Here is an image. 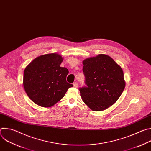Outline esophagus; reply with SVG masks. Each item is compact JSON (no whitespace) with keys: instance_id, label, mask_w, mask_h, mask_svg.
<instances>
[{"instance_id":"34e87169","label":"esophagus","mask_w":151,"mask_h":151,"mask_svg":"<svg viewBox=\"0 0 151 151\" xmlns=\"http://www.w3.org/2000/svg\"><path fill=\"white\" fill-rule=\"evenodd\" d=\"M73 86H74V87L77 88L78 86V82H74L73 83Z\"/></svg>"}]
</instances>
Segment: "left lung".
Here are the masks:
<instances>
[{"mask_svg": "<svg viewBox=\"0 0 151 151\" xmlns=\"http://www.w3.org/2000/svg\"><path fill=\"white\" fill-rule=\"evenodd\" d=\"M86 87L79 90L83 101L94 111L114 104L125 88L121 68L109 56L99 54L83 61Z\"/></svg>", "mask_w": 151, "mask_h": 151, "instance_id": "left-lung-1", "label": "left lung"}]
</instances>
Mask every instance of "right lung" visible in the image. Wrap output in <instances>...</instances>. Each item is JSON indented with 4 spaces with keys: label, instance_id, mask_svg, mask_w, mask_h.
I'll return each instance as SVG.
<instances>
[{
    "label": "right lung",
    "instance_id": "1",
    "mask_svg": "<svg viewBox=\"0 0 151 151\" xmlns=\"http://www.w3.org/2000/svg\"><path fill=\"white\" fill-rule=\"evenodd\" d=\"M63 60L62 57L57 54H48L36 58L26 68L24 88L36 104L51 107L73 86L66 81L68 69L60 67Z\"/></svg>",
    "mask_w": 151,
    "mask_h": 151
}]
</instances>
